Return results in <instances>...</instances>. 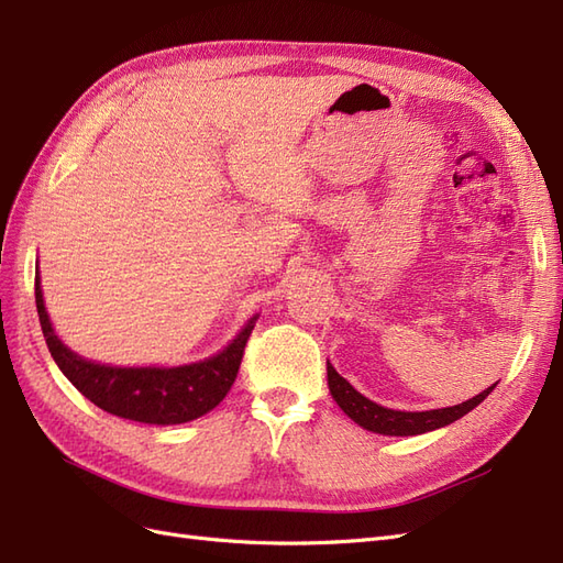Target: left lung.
Returning <instances> with one entry per match:
<instances>
[{"instance_id":"left-lung-1","label":"left lung","mask_w":563,"mask_h":563,"mask_svg":"<svg viewBox=\"0 0 563 563\" xmlns=\"http://www.w3.org/2000/svg\"><path fill=\"white\" fill-rule=\"evenodd\" d=\"M327 373H329L331 397L340 408H343L345 416L352 418L356 424H362L364 430L387 434V437H416V434L446 428V424L470 413L474 406H479L490 395L493 387L498 385V383L490 385L482 391V395L449 408H434V411H391V408L371 401L362 395V391H356L329 362H327Z\"/></svg>"}]
</instances>
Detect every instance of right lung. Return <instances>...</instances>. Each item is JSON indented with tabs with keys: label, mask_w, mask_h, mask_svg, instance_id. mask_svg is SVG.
<instances>
[{
	"label": "right lung",
	"mask_w": 563,
	"mask_h": 563,
	"mask_svg": "<svg viewBox=\"0 0 563 563\" xmlns=\"http://www.w3.org/2000/svg\"><path fill=\"white\" fill-rule=\"evenodd\" d=\"M40 284L37 272L35 300L42 333L63 376L103 411L147 424L190 422L223 401L236 378V371H240L253 323L258 319V314L251 317L246 327L236 333L223 352L197 364L174 368L108 366L84 360V356L60 343V338L54 333V327L48 321Z\"/></svg>",
	"instance_id": "right-lung-1"
}]
</instances>
